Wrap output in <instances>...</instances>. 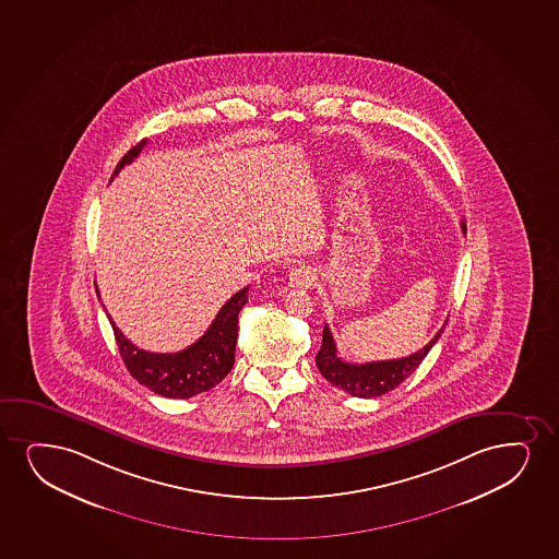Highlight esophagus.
Masks as SVG:
<instances>
[{"mask_svg": "<svg viewBox=\"0 0 559 559\" xmlns=\"http://www.w3.org/2000/svg\"><path fill=\"white\" fill-rule=\"evenodd\" d=\"M289 282L293 287H298V289H310L316 282V274L308 266H297V269L290 270Z\"/></svg>", "mask_w": 559, "mask_h": 559, "instance_id": "1", "label": "esophagus"}]
</instances>
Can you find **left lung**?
<instances>
[{"instance_id":"1","label":"left lung","mask_w":559,"mask_h":559,"mask_svg":"<svg viewBox=\"0 0 559 559\" xmlns=\"http://www.w3.org/2000/svg\"><path fill=\"white\" fill-rule=\"evenodd\" d=\"M461 230L466 233L465 223H461ZM445 323L439 333L435 334V338L416 354L403 357V359L374 360V362H365V365H354V362L342 360L336 352L333 333L325 325L323 344H321L319 354L316 355V365H318L319 372L325 376L326 382L333 383L334 388L344 389L349 395L359 396V399L382 396L388 391L399 388L421 365V360L427 357L431 347L437 344V340L444 333Z\"/></svg>"}]
</instances>
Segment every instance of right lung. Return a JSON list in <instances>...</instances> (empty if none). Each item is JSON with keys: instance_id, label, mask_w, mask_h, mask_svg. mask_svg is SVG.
<instances>
[{"instance_id": "obj_1", "label": "right lung", "mask_w": 559, "mask_h": 559, "mask_svg": "<svg viewBox=\"0 0 559 559\" xmlns=\"http://www.w3.org/2000/svg\"><path fill=\"white\" fill-rule=\"evenodd\" d=\"M145 143L147 140L138 143L120 158L114 177L142 153ZM248 290L249 287H243L228 298L204 336H200L192 346L185 347L177 354H151L135 347L120 333L114 319L107 316L114 326L115 340L128 372L142 385L155 391L156 395L168 399H189L215 388L233 370L238 340V316L248 302Z\"/></svg>"}]
</instances>
